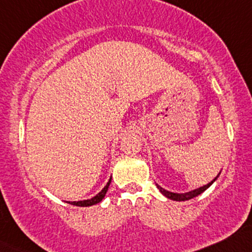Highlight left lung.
Returning <instances> with one entry per match:
<instances>
[{"label": "left lung", "instance_id": "obj_1", "mask_svg": "<svg viewBox=\"0 0 252 252\" xmlns=\"http://www.w3.org/2000/svg\"><path fill=\"white\" fill-rule=\"evenodd\" d=\"M219 175H220V173H219ZM219 175L215 177V178L213 179L211 183H208L207 185H203V187L198 188V189L191 190V191H189V192H184V193L171 192V191H167V190H165L164 188H161V187H160V185H158V184H157V188L160 190V192H161L162 195L166 196V197L170 198V200H173V201H188V200H190V198L196 197V196H198V195H200V193H202L203 191H206V190L208 189V188L211 187V185L214 183L215 181H217V178H218V177H219Z\"/></svg>", "mask_w": 252, "mask_h": 252}]
</instances>
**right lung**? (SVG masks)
<instances>
[{
	"instance_id": "add662e5",
	"label": "right lung",
	"mask_w": 252,
	"mask_h": 252,
	"mask_svg": "<svg viewBox=\"0 0 252 252\" xmlns=\"http://www.w3.org/2000/svg\"><path fill=\"white\" fill-rule=\"evenodd\" d=\"M110 183H111V178L109 179V182H107V184L105 185L104 189L101 190V191L99 192V193H96V195L94 196V197L90 198V200H84V201H73V202H70V201H69L68 203L73 204V206H77V207H90V206H93V204L99 203V202H100V201L103 200V198L105 197V195H106V191H107V189H109V185H110Z\"/></svg>"
}]
</instances>
